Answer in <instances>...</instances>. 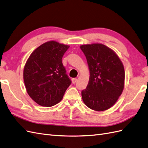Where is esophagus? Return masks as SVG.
<instances>
[{"instance_id":"34e87169","label":"esophagus","mask_w":148,"mask_h":148,"mask_svg":"<svg viewBox=\"0 0 148 148\" xmlns=\"http://www.w3.org/2000/svg\"><path fill=\"white\" fill-rule=\"evenodd\" d=\"M77 79L76 78H73V79H72V82H73V84H75V83L77 82Z\"/></svg>"}]
</instances>
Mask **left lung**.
<instances>
[{
	"label": "left lung",
	"instance_id": "1",
	"mask_svg": "<svg viewBox=\"0 0 148 148\" xmlns=\"http://www.w3.org/2000/svg\"><path fill=\"white\" fill-rule=\"evenodd\" d=\"M90 71L89 81L82 90V98L89 108L107 110L122 94L125 73L122 62L112 49L101 44L82 45Z\"/></svg>",
	"mask_w": 148,
	"mask_h": 148
}]
</instances>
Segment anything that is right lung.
Returning a JSON list of instances; mask_svg holds the SVG:
<instances>
[{"mask_svg":"<svg viewBox=\"0 0 148 148\" xmlns=\"http://www.w3.org/2000/svg\"><path fill=\"white\" fill-rule=\"evenodd\" d=\"M67 45L49 41L29 56L24 69V81L29 96L42 106H53L62 100L71 84L62 59Z\"/></svg>","mask_w":148,"mask_h":148,"instance_id":"right-lung-1","label":"right lung"}]
</instances>
